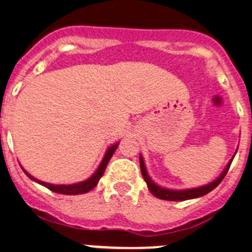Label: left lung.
<instances>
[{
  "mask_svg": "<svg viewBox=\"0 0 252 252\" xmlns=\"http://www.w3.org/2000/svg\"><path fill=\"white\" fill-rule=\"evenodd\" d=\"M233 159H230V162L228 163V166L225 167V170L223 171V174L219 176V178L216 179L215 182L210 183L207 186L201 187V188H194V189H187V190H170V189H165L161 188V187L156 186L155 183L152 182L151 179H149L148 174H147V170H145L144 166V161L140 157V170H141V175L144 178L145 183H147V186H148V189L151 190V193L155 197L159 199H165V201H186V199H190V198H197V197L205 196L209 192H211L213 189H215L216 187L219 186L221 180L224 179V176L226 175V172L229 170L230 163H232Z\"/></svg>",
  "mask_w": 252,
  "mask_h": 252,
  "instance_id": "1",
  "label": "left lung"
}]
</instances>
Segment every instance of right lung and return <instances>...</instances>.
Returning <instances> with one entry per match:
<instances>
[{"label":"right lung","mask_w":252,"mask_h":252,"mask_svg":"<svg viewBox=\"0 0 252 252\" xmlns=\"http://www.w3.org/2000/svg\"><path fill=\"white\" fill-rule=\"evenodd\" d=\"M117 147H118V143H117V144L112 145L111 148L107 151L105 156H104L103 161H101L100 166L97 167L96 172H95V174H94V175L91 176L90 179H87V180H85V182H82V183H78V184H72V186H53V184H49V183H45V182H41V180H37V179H34L33 176L29 175L27 171H24V172H26L28 178H31L32 180H34V182L39 183L41 186L46 187L47 189L53 190V192L62 193V194H82V193L90 192L94 187H96V184L99 183V179L103 176L104 171H105V167H107V165H108V162H109L111 157L113 156L114 151L117 149Z\"/></svg>","instance_id":"add662e5"}]
</instances>
